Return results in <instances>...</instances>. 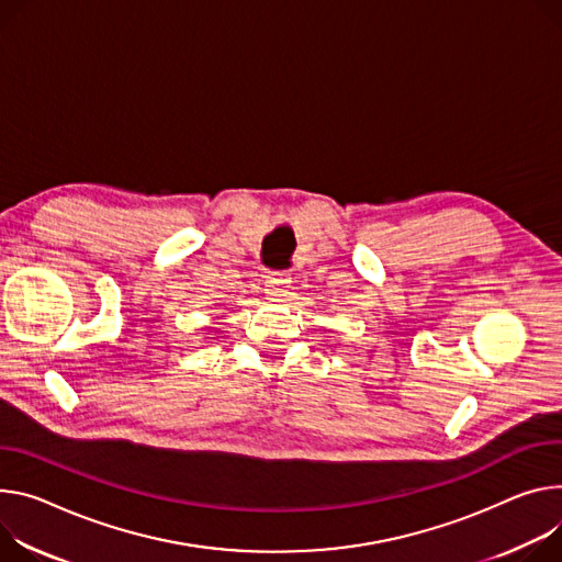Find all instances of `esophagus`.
<instances>
[{
  "instance_id": "1",
  "label": "esophagus",
  "mask_w": 562,
  "mask_h": 562,
  "mask_svg": "<svg viewBox=\"0 0 562 562\" xmlns=\"http://www.w3.org/2000/svg\"><path fill=\"white\" fill-rule=\"evenodd\" d=\"M289 284H291V278H289L286 271H273V273H269L267 280H265V291H267V295H271V297H280V295L286 293Z\"/></svg>"
}]
</instances>
